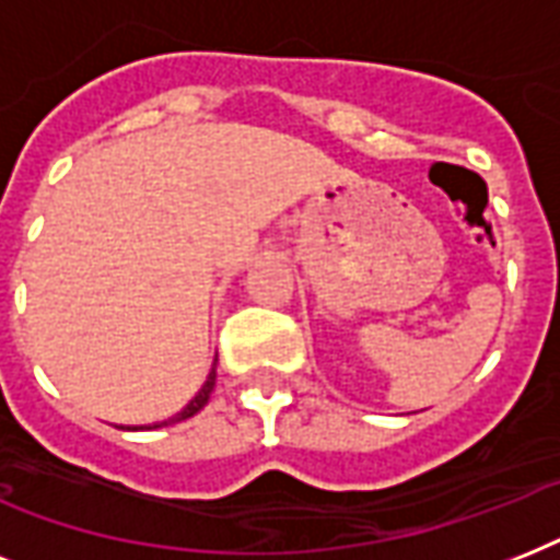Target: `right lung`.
Segmentation results:
<instances>
[{"label": "right lung", "instance_id": "right-lung-1", "mask_svg": "<svg viewBox=\"0 0 560 560\" xmlns=\"http://www.w3.org/2000/svg\"><path fill=\"white\" fill-rule=\"evenodd\" d=\"M214 377H218V372L211 369L209 377H206V383H202V389L197 392V395H194L191 400H188L186 407L179 409V412L174 418H168V421H162V424H153V427H168V424H177V421H186V418L197 416V412H200V409L206 407V404H209L211 389H214ZM125 430H144V427H125ZM148 430H151V427H148Z\"/></svg>", "mask_w": 560, "mask_h": 560}]
</instances>
